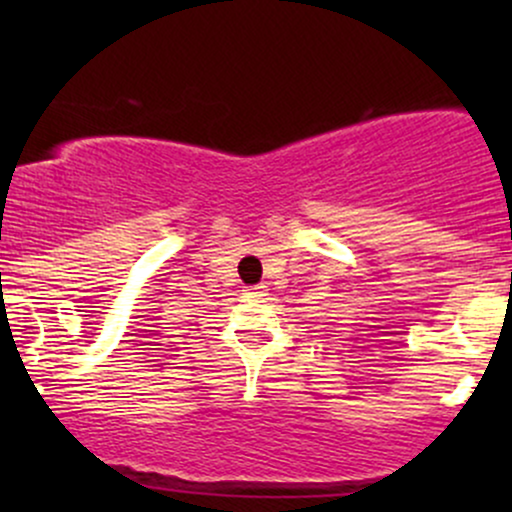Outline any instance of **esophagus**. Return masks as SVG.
Listing matches in <instances>:
<instances>
[{"label": "esophagus", "instance_id": "esophagus-1", "mask_svg": "<svg viewBox=\"0 0 512 512\" xmlns=\"http://www.w3.org/2000/svg\"><path fill=\"white\" fill-rule=\"evenodd\" d=\"M245 296L248 298H262L267 296V286L257 284V286H245Z\"/></svg>", "mask_w": 512, "mask_h": 512}]
</instances>
